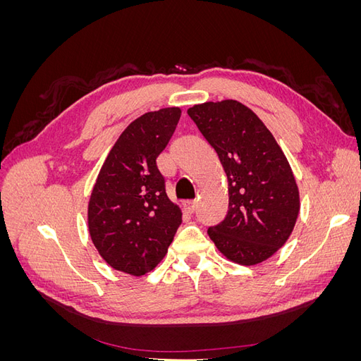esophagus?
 <instances>
[{
    "mask_svg": "<svg viewBox=\"0 0 361 361\" xmlns=\"http://www.w3.org/2000/svg\"><path fill=\"white\" fill-rule=\"evenodd\" d=\"M183 207L188 214H192L195 211V207H197V202H195V200H185Z\"/></svg>",
    "mask_w": 361,
    "mask_h": 361,
    "instance_id": "obj_1",
    "label": "esophagus"
}]
</instances>
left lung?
Here are the masks:
<instances>
[{
  "label": "left lung",
  "mask_w": 361,
  "mask_h": 361,
  "mask_svg": "<svg viewBox=\"0 0 361 361\" xmlns=\"http://www.w3.org/2000/svg\"><path fill=\"white\" fill-rule=\"evenodd\" d=\"M188 116L215 149L228 182L227 215L207 235L232 262L260 264L288 241L300 212L289 162L264 122L241 102H204Z\"/></svg>",
  "instance_id": "1"
}]
</instances>
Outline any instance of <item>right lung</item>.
<instances>
[{"instance_id": "1", "label": "right lung", "mask_w": 361, "mask_h": 361, "mask_svg": "<svg viewBox=\"0 0 361 361\" xmlns=\"http://www.w3.org/2000/svg\"><path fill=\"white\" fill-rule=\"evenodd\" d=\"M179 118L176 106L135 118L108 154L90 195L92 241L108 265L130 276L159 264L182 223L157 166Z\"/></svg>"}]
</instances>
